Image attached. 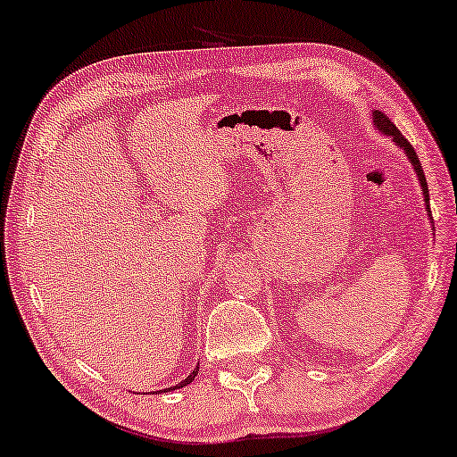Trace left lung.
Listing matches in <instances>:
<instances>
[{
    "mask_svg": "<svg viewBox=\"0 0 457 457\" xmlns=\"http://www.w3.org/2000/svg\"><path fill=\"white\" fill-rule=\"evenodd\" d=\"M371 117H373V125H376V129H378L379 133L390 135V137L394 139V143H396V145H398L400 149H404V154L408 155V160H411V163H412L414 172H417V179H419V182H420V188H423L427 213H428V217H431V209H428V187H427V179H425L423 166H420V162H419L417 152H414V147L403 137V133L398 131L396 125H394V122H392L390 119H387L384 112H381V111H373Z\"/></svg>",
    "mask_w": 457,
    "mask_h": 457,
    "instance_id": "obj_1",
    "label": "left lung"
}]
</instances>
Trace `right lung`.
I'll list each match as a JSON object with an SVG mask.
<instances>
[{"mask_svg":"<svg viewBox=\"0 0 457 457\" xmlns=\"http://www.w3.org/2000/svg\"><path fill=\"white\" fill-rule=\"evenodd\" d=\"M196 373H199V365H196V367H195V370H193V373H190V376H188L187 379H182V381H180V384H176V386H172V387H166V390H160V392H170V390H180V387H185V386H188V384H190V381H193V379H195V376H196ZM160 392H155V394H160Z\"/></svg>","mask_w":457,"mask_h":457,"instance_id":"right-lung-1","label":"right lung"}]
</instances>
